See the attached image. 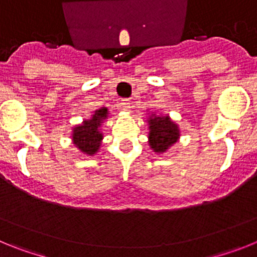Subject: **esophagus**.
<instances>
[{
    "label": "esophagus",
    "mask_w": 257,
    "mask_h": 257,
    "mask_svg": "<svg viewBox=\"0 0 257 257\" xmlns=\"http://www.w3.org/2000/svg\"><path fill=\"white\" fill-rule=\"evenodd\" d=\"M121 105H122V108L124 109V110H128V109H130V105H131L130 99H122Z\"/></svg>",
    "instance_id": "34e87169"
}]
</instances>
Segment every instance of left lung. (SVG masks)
<instances>
[{
    "label": "left lung",
    "instance_id": "left-lung-1",
    "mask_svg": "<svg viewBox=\"0 0 257 257\" xmlns=\"http://www.w3.org/2000/svg\"><path fill=\"white\" fill-rule=\"evenodd\" d=\"M149 144L154 152L162 153L179 139V128L169 117L149 118Z\"/></svg>",
    "mask_w": 257,
    "mask_h": 257
}]
</instances>
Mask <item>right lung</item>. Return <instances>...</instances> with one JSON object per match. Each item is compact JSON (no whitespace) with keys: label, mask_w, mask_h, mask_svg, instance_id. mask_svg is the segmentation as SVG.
<instances>
[{"label":"right lung","mask_w":257,"mask_h":257,"mask_svg":"<svg viewBox=\"0 0 257 257\" xmlns=\"http://www.w3.org/2000/svg\"><path fill=\"white\" fill-rule=\"evenodd\" d=\"M108 115V109L101 108L94 113L91 119L83 122L81 126H77L73 131V143L83 153H96L103 135L99 131V126Z\"/></svg>","instance_id":"right-lung-1"}]
</instances>
